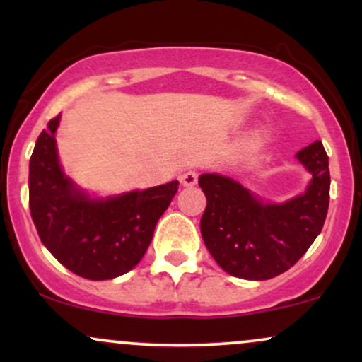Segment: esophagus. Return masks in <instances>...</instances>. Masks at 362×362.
I'll list each match as a JSON object with an SVG mask.
<instances>
[{
	"instance_id": "esophagus-1",
	"label": "esophagus",
	"mask_w": 362,
	"mask_h": 362,
	"mask_svg": "<svg viewBox=\"0 0 362 362\" xmlns=\"http://www.w3.org/2000/svg\"><path fill=\"white\" fill-rule=\"evenodd\" d=\"M180 184L184 187H194L197 184V173L192 172V170H189V172L182 173L180 175Z\"/></svg>"
}]
</instances>
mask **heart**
Instances as JSON below:
<instances>
[{"instance_id":"obj_1","label":"heart","mask_w":362,"mask_h":362,"mask_svg":"<svg viewBox=\"0 0 362 362\" xmlns=\"http://www.w3.org/2000/svg\"><path fill=\"white\" fill-rule=\"evenodd\" d=\"M269 139V131L267 129H264V131H259L257 132L255 136H253V143H264V141H267Z\"/></svg>"}]
</instances>
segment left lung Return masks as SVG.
<instances>
[{
  "label": "left lung",
  "mask_w": 362,
  "mask_h": 362,
  "mask_svg": "<svg viewBox=\"0 0 362 362\" xmlns=\"http://www.w3.org/2000/svg\"><path fill=\"white\" fill-rule=\"evenodd\" d=\"M311 175L306 190L271 202L221 173H202L199 187L207 199L201 233L223 271L265 281L293 267L322 231L330 199L328 156L322 141L296 153Z\"/></svg>",
  "instance_id": "left-lung-1"
}]
</instances>
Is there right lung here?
<instances>
[{"label":"right lung","instance_id":"1","mask_svg":"<svg viewBox=\"0 0 362 362\" xmlns=\"http://www.w3.org/2000/svg\"><path fill=\"white\" fill-rule=\"evenodd\" d=\"M61 115L37 138L28 165L30 214L44 247L66 269L107 281L134 269L151 243L178 180L114 195H95L66 175L57 153Z\"/></svg>","mask_w":362,"mask_h":362}]
</instances>
